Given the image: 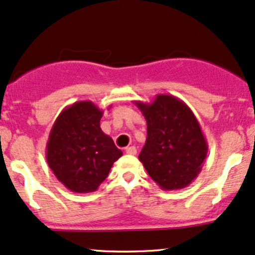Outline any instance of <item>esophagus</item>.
I'll use <instances>...</instances> for the list:
<instances>
[{
  "mask_svg": "<svg viewBox=\"0 0 255 255\" xmlns=\"http://www.w3.org/2000/svg\"><path fill=\"white\" fill-rule=\"evenodd\" d=\"M126 153H127V155H135V153H136L135 146L126 147Z\"/></svg>",
  "mask_w": 255,
  "mask_h": 255,
  "instance_id": "1",
  "label": "esophagus"
}]
</instances>
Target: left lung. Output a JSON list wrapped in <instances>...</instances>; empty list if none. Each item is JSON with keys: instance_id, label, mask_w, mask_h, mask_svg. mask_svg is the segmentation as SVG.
I'll return each instance as SVG.
<instances>
[{"instance_id": "obj_1", "label": "left lung", "mask_w": 255, "mask_h": 255, "mask_svg": "<svg viewBox=\"0 0 255 255\" xmlns=\"http://www.w3.org/2000/svg\"><path fill=\"white\" fill-rule=\"evenodd\" d=\"M144 115L147 136L139 161L162 190H180L197 178L208 144L191 109L179 98L157 94L152 103L134 102Z\"/></svg>"}]
</instances>
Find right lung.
Wrapping results in <instances>:
<instances>
[{"label":"right lung","mask_w":255,"mask_h":255,"mask_svg":"<svg viewBox=\"0 0 255 255\" xmlns=\"http://www.w3.org/2000/svg\"><path fill=\"white\" fill-rule=\"evenodd\" d=\"M104 111L89 100L64 109L50 129L46 146L49 168L70 191L93 192L122 156L100 128Z\"/></svg>","instance_id":"obj_1"}]
</instances>
